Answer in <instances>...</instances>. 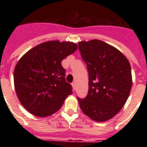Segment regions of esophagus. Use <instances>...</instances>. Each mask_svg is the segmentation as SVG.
<instances>
[{"label": "esophagus", "instance_id": "34e87169", "mask_svg": "<svg viewBox=\"0 0 147 147\" xmlns=\"http://www.w3.org/2000/svg\"><path fill=\"white\" fill-rule=\"evenodd\" d=\"M72 87H73V89H74V90L76 89V83L73 82L72 83Z\"/></svg>", "mask_w": 147, "mask_h": 147}]
</instances>
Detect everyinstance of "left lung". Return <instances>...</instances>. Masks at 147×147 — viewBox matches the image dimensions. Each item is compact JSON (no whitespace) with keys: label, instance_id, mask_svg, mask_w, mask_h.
<instances>
[{"label":"left lung","instance_id":"obj_1","mask_svg":"<svg viewBox=\"0 0 147 147\" xmlns=\"http://www.w3.org/2000/svg\"><path fill=\"white\" fill-rule=\"evenodd\" d=\"M78 45L89 75L87 96L77 97L80 108L93 120L105 121L120 111L129 97L130 64L120 51L101 40L81 41Z\"/></svg>","mask_w":147,"mask_h":147}]
</instances>
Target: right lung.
<instances>
[{"label":"right lung","mask_w":147,"mask_h":147,"mask_svg":"<svg viewBox=\"0 0 147 147\" xmlns=\"http://www.w3.org/2000/svg\"><path fill=\"white\" fill-rule=\"evenodd\" d=\"M76 49L74 42L48 41L20 58L14 71V83L18 99L26 110L38 117H46L60 109L72 93L61 62Z\"/></svg>","instance_id":"right-lung-1"}]
</instances>
